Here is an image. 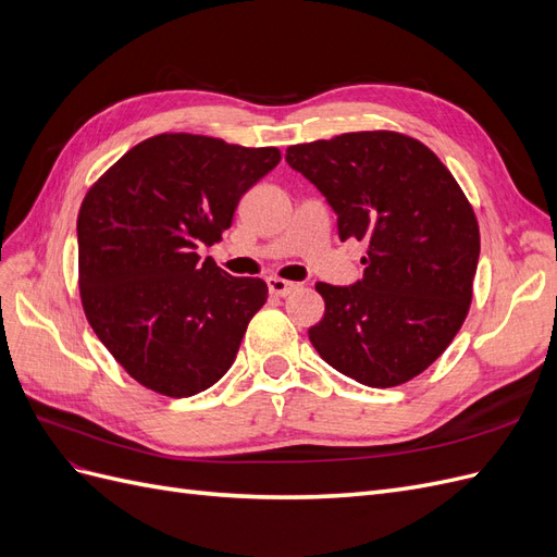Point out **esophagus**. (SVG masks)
Listing matches in <instances>:
<instances>
[{
  "mask_svg": "<svg viewBox=\"0 0 557 557\" xmlns=\"http://www.w3.org/2000/svg\"><path fill=\"white\" fill-rule=\"evenodd\" d=\"M267 285H269V293L276 295V297L290 295V293L297 288V283H293V281H285V278H276V276L267 278Z\"/></svg>",
  "mask_w": 557,
  "mask_h": 557,
  "instance_id": "obj_1",
  "label": "esophagus"
}]
</instances>
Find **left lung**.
I'll list each match as a JSON object with an SVG mask.
<instances>
[{
  "label": "left lung",
  "instance_id": "8db88e82",
  "mask_svg": "<svg viewBox=\"0 0 557 557\" xmlns=\"http://www.w3.org/2000/svg\"><path fill=\"white\" fill-rule=\"evenodd\" d=\"M285 160L325 195L339 239L367 242L362 281L315 283L325 315L309 327L313 348L369 387L425 372L465 323L479 264V221L458 181L393 129L295 144Z\"/></svg>",
  "mask_w": 557,
  "mask_h": 557
}]
</instances>
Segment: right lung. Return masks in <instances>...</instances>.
Wrapping results in <instances>:
<instances>
[{
  "instance_id": "obj_1",
  "label": "right lung",
  "mask_w": 557,
  "mask_h": 557,
  "mask_svg": "<svg viewBox=\"0 0 557 557\" xmlns=\"http://www.w3.org/2000/svg\"><path fill=\"white\" fill-rule=\"evenodd\" d=\"M281 162L205 134H156L111 164L78 211V293L95 334L148 391L190 397L237 358L267 301L262 278L197 250L223 239L248 188Z\"/></svg>"
}]
</instances>
